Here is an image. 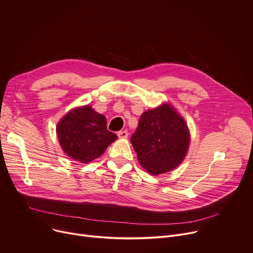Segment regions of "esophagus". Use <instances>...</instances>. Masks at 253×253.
Returning a JSON list of instances; mask_svg holds the SVG:
<instances>
[{"mask_svg": "<svg viewBox=\"0 0 253 253\" xmlns=\"http://www.w3.org/2000/svg\"><path fill=\"white\" fill-rule=\"evenodd\" d=\"M117 136L120 139H126L128 136V132H127V130H121L117 132Z\"/></svg>", "mask_w": 253, "mask_h": 253, "instance_id": "esophagus-1", "label": "esophagus"}]
</instances>
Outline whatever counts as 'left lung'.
Returning <instances> with one entry per match:
<instances>
[{
    "instance_id": "8db88e82",
    "label": "left lung",
    "mask_w": 253,
    "mask_h": 253,
    "mask_svg": "<svg viewBox=\"0 0 253 253\" xmlns=\"http://www.w3.org/2000/svg\"><path fill=\"white\" fill-rule=\"evenodd\" d=\"M142 168L158 175L179 167L190 146V131L183 116L166 102L142 113L130 138Z\"/></svg>"
}]
</instances>
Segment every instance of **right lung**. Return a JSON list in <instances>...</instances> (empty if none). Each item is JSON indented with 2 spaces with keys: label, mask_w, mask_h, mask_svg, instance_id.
<instances>
[{
  "label": "right lung",
  "mask_w": 253,
  "mask_h": 253,
  "mask_svg": "<svg viewBox=\"0 0 253 253\" xmlns=\"http://www.w3.org/2000/svg\"><path fill=\"white\" fill-rule=\"evenodd\" d=\"M56 132L63 152L82 163L97 159L117 140L107 129L106 117L90 105L68 111L57 124Z\"/></svg>",
  "instance_id": "right-lung-1"
}]
</instances>
